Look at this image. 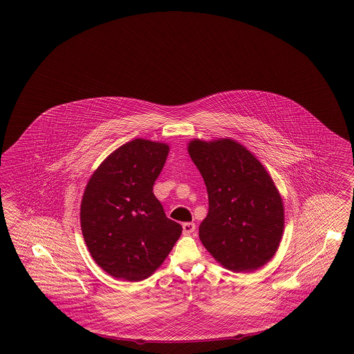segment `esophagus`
I'll use <instances>...</instances> for the list:
<instances>
[{"instance_id": "1", "label": "esophagus", "mask_w": 354, "mask_h": 354, "mask_svg": "<svg viewBox=\"0 0 354 354\" xmlns=\"http://www.w3.org/2000/svg\"><path fill=\"white\" fill-rule=\"evenodd\" d=\"M196 230V225L193 222H187V223H183V232L185 235H189L192 234L193 231Z\"/></svg>"}]
</instances>
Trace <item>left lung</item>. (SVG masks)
I'll return each mask as SVG.
<instances>
[{
	"instance_id": "obj_1",
	"label": "left lung",
	"mask_w": 354,
	"mask_h": 354,
	"mask_svg": "<svg viewBox=\"0 0 354 354\" xmlns=\"http://www.w3.org/2000/svg\"><path fill=\"white\" fill-rule=\"evenodd\" d=\"M188 153L207 189L209 212L198 228L207 252L235 272L268 263L283 235L284 206L266 169L235 140H192Z\"/></svg>"
}]
</instances>
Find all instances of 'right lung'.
Segmentation results:
<instances>
[{
	"instance_id": "1",
	"label": "right lung",
	"mask_w": 354,
	"mask_h": 354,
	"mask_svg": "<svg viewBox=\"0 0 354 354\" xmlns=\"http://www.w3.org/2000/svg\"><path fill=\"white\" fill-rule=\"evenodd\" d=\"M169 150L163 142L132 140L114 150L86 184L82 232L97 265L114 278H149L182 235V225L166 216L153 193Z\"/></svg>"
}]
</instances>
